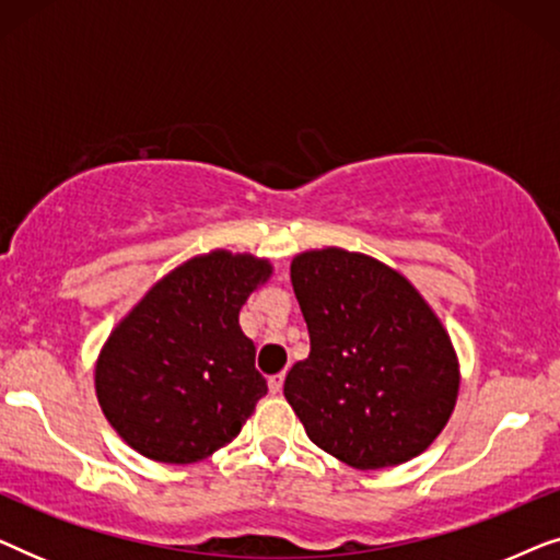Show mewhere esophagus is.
I'll return each instance as SVG.
<instances>
[{
  "label": "esophagus",
  "instance_id": "34e87169",
  "mask_svg": "<svg viewBox=\"0 0 560 560\" xmlns=\"http://www.w3.org/2000/svg\"><path fill=\"white\" fill-rule=\"evenodd\" d=\"M267 385H270V393L272 395H278V393H282V385H285V374H272L270 380H267Z\"/></svg>",
  "mask_w": 560,
  "mask_h": 560
}]
</instances>
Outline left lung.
I'll list each match as a JSON object with an SVG mask.
<instances>
[{"label":"left lung","mask_w":560,"mask_h":560,"mask_svg":"<svg viewBox=\"0 0 560 560\" xmlns=\"http://www.w3.org/2000/svg\"><path fill=\"white\" fill-rule=\"evenodd\" d=\"M290 280L311 354L285 377V400L326 454L354 469L410 462L456 408L454 341L418 288L380 259L341 247L293 257Z\"/></svg>","instance_id":"8db88e82"}]
</instances>
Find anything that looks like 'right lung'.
Returning <instances> with one entry per match:
<instances>
[{
	"mask_svg": "<svg viewBox=\"0 0 560 560\" xmlns=\"http://www.w3.org/2000/svg\"><path fill=\"white\" fill-rule=\"evenodd\" d=\"M270 275V259L211 249L163 275L112 328L94 387L127 446L196 464L240 435L267 395L240 311Z\"/></svg>",
	"mask_w": 560,
	"mask_h": 560,
	"instance_id": "1",
	"label": "right lung"
}]
</instances>
